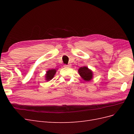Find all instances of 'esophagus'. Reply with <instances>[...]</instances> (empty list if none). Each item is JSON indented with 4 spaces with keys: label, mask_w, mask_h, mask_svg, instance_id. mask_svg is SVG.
Here are the masks:
<instances>
[{
    "label": "esophagus",
    "mask_w": 134,
    "mask_h": 134,
    "mask_svg": "<svg viewBox=\"0 0 134 134\" xmlns=\"http://www.w3.org/2000/svg\"><path fill=\"white\" fill-rule=\"evenodd\" d=\"M64 67H68V68H70L71 67V65H64Z\"/></svg>",
    "instance_id": "1"
}]
</instances>
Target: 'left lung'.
I'll use <instances>...</instances> for the list:
<instances>
[{
    "label": "left lung",
    "instance_id": "1",
    "mask_svg": "<svg viewBox=\"0 0 134 134\" xmlns=\"http://www.w3.org/2000/svg\"><path fill=\"white\" fill-rule=\"evenodd\" d=\"M78 72L82 79L85 81H90L93 78V71L87 66H83L79 69Z\"/></svg>",
    "mask_w": 134,
    "mask_h": 134
}]
</instances>
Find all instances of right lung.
<instances>
[{"instance_id": "1", "label": "right lung", "mask_w": 134, "mask_h": 134, "mask_svg": "<svg viewBox=\"0 0 134 134\" xmlns=\"http://www.w3.org/2000/svg\"><path fill=\"white\" fill-rule=\"evenodd\" d=\"M56 69H50L47 71L46 74L45 75V78L46 80L49 81L51 80L52 78H54V76L56 73Z\"/></svg>"}]
</instances>
